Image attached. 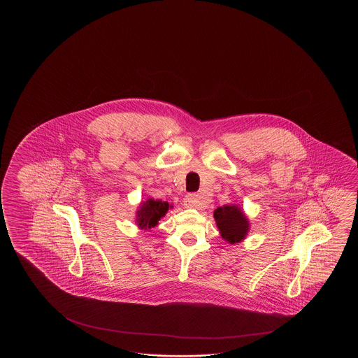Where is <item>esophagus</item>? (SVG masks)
<instances>
[{"mask_svg":"<svg viewBox=\"0 0 358 358\" xmlns=\"http://www.w3.org/2000/svg\"><path fill=\"white\" fill-rule=\"evenodd\" d=\"M182 205L185 206L187 208H202L203 199L199 197L198 194H188L184 198Z\"/></svg>","mask_w":358,"mask_h":358,"instance_id":"34e87169","label":"esophagus"}]
</instances>
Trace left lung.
Masks as SVG:
<instances>
[{
  "instance_id": "left-lung-1",
  "label": "left lung",
  "mask_w": 358,
  "mask_h": 358,
  "mask_svg": "<svg viewBox=\"0 0 358 358\" xmlns=\"http://www.w3.org/2000/svg\"><path fill=\"white\" fill-rule=\"evenodd\" d=\"M220 236L228 243H241L250 231V220L238 205L219 206L213 211Z\"/></svg>"
}]
</instances>
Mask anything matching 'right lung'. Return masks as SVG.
<instances>
[{
  "label": "right lung",
  "mask_w": 358,
  "mask_h": 358,
  "mask_svg": "<svg viewBox=\"0 0 358 358\" xmlns=\"http://www.w3.org/2000/svg\"><path fill=\"white\" fill-rule=\"evenodd\" d=\"M169 208H173L166 201L148 198L147 201L141 202L136 211V225L142 230H150L155 228L159 221L166 215Z\"/></svg>",
  "instance_id": "add662e5"
}]
</instances>
